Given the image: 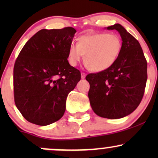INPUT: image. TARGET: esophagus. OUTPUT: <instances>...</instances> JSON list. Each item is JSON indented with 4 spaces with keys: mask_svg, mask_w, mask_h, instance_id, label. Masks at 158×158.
<instances>
[{
    "mask_svg": "<svg viewBox=\"0 0 158 158\" xmlns=\"http://www.w3.org/2000/svg\"><path fill=\"white\" fill-rule=\"evenodd\" d=\"M85 77H86V73H81V79H85Z\"/></svg>",
    "mask_w": 158,
    "mask_h": 158,
    "instance_id": "34e87169",
    "label": "esophagus"
}]
</instances>
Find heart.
<instances>
[{"mask_svg": "<svg viewBox=\"0 0 158 158\" xmlns=\"http://www.w3.org/2000/svg\"><path fill=\"white\" fill-rule=\"evenodd\" d=\"M122 49V41L117 34L95 33L79 38L77 44L72 43L68 50V60L76 66L85 55V64L93 72H101L110 68Z\"/></svg>", "mask_w": 158, "mask_h": 158, "instance_id": "1", "label": "heart"}]
</instances>
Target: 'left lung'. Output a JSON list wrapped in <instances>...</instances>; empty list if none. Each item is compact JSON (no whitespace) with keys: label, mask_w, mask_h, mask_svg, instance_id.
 Returning <instances> with one entry per match:
<instances>
[{"label":"left lung","mask_w":158,"mask_h":158,"mask_svg":"<svg viewBox=\"0 0 158 158\" xmlns=\"http://www.w3.org/2000/svg\"><path fill=\"white\" fill-rule=\"evenodd\" d=\"M116 30L122 39V49L109 68L85 77L90 84L88 98L94 112L101 117L119 119L129 115L142 100L147 81V62L140 44L122 25Z\"/></svg>","instance_id":"left-lung-1"}]
</instances>
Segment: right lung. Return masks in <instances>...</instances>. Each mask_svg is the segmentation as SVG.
Masks as SVG:
<instances>
[{
    "instance_id": "add662e5",
    "label": "right lung",
    "mask_w": 158,
    "mask_h": 158,
    "mask_svg": "<svg viewBox=\"0 0 158 158\" xmlns=\"http://www.w3.org/2000/svg\"><path fill=\"white\" fill-rule=\"evenodd\" d=\"M76 32L73 27L43 29L20 52L14 65V98L28 122L44 126L64 115L68 95L81 79L80 71L68 61Z\"/></svg>"
}]
</instances>
